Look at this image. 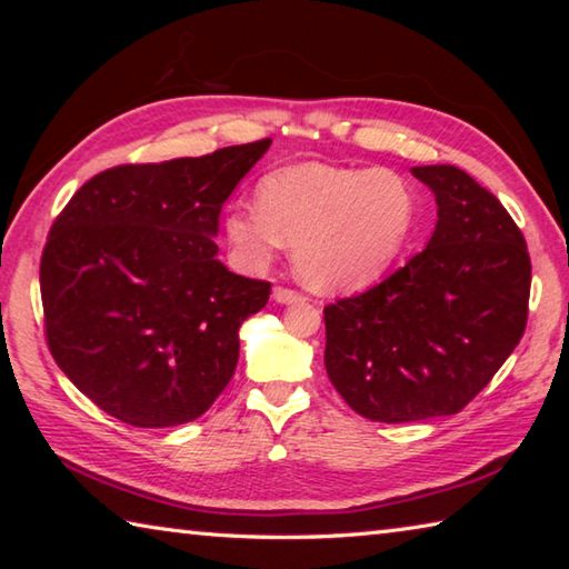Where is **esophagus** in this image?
Wrapping results in <instances>:
<instances>
[{"label": "esophagus", "mask_w": 569, "mask_h": 569, "mask_svg": "<svg viewBox=\"0 0 569 569\" xmlns=\"http://www.w3.org/2000/svg\"><path fill=\"white\" fill-rule=\"evenodd\" d=\"M273 301L276 303H298V301H303V296L291 291V288L278 286V288H273Z\"/></svg>", "instance_id": "obj_1"}]
</instances>
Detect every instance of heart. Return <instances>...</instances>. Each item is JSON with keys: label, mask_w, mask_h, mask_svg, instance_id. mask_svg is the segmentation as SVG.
Wrapping results in <instances>:
<instances>
[{"label": "heart", "mask_w": 569, "mask_h": 569, "mask_svg": "<svg viewBox=\"0 0 569 569\" xmlns=\"http://www.w3.org/2000/svg\"><path fill=\"white\" fill-rule=\"evenodd\" d=\"M417 208V188L391 168L298 162L258 182V208L228 206L223 236L243 268H263L293 243L298 276L319 291H341L397 261Z\"/></svg>", "instance_id": "1"}]
</instances>
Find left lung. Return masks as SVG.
Here are the masks:
<instances>
[{"instance_id":"obj_1","label":"left lung","mask_w":569,"mask_h":569,"mask_svg":"<svg viewBox=\"0 0 569 569\" xmlns=\"http://www.w3.org/2000/svg\"><path fill=\"white\" fill-rule=\"evenodd\" d=\"M437 200L427 248L387 281L323 308L326 373L371 421L467 407L527 326V243L505 206L455 166L411 168Z\"/></svg>"}]
</instances>
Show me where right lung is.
Returning a JSON list of instances; mask_svg holds the SVG:
<instances>
[{
  "instance_id": "add662e5",
  "label": "right lung",
  "mask_w": 569,
  "mask_h": 569,
  "mask_svg": "<svg viewBox=\"0 0 569 569\" xmlns=\"http://www.w3.org/2000/svg\"><path fill=\"white\" fill-rule=\"evenodd\" d=\"M271 148L120 166L74 192L47 238V343L102 411L142 429L198 419L233 379L240 323L271 283L218 261V216Z\"/></svg>"
}]
</instances>
